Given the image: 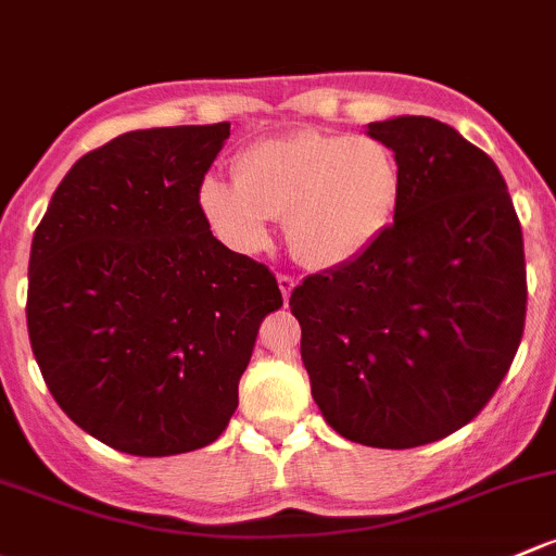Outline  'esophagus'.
Returning a JSON list of instances; mask_svg holds the SVG:
<instances>
[{
    "mask_svg": "<svg viewBox=\"0 0 556 556\" xmlns=\"http://www.w3.org/2000/svg\"><path fill=\"white\" fill-rule=\"evenodd\" d=\"M277 282H279V290H282L285 303H288V301H290V293H293V288L298 285V279L290 277V274H279Z\"/></svg>",
    "mask_w": 556,
    "mask_h": 556,
    "instance_id": "esophagus-1",
    "label": "esophagus"
}]
</instances>
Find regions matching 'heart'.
Here are the masks:
<instances>
[{"label": "heart", "mask_w": 556, "mask_h": 556, "mask_svg": "<svg viewBox=\"0 0 556 556\" xmlns=\"http://www.w3.org/2000/svg\"><path fill=\"white\" fill-rule=\"evenodd\" d=\"M400 194V162L381 140L298 130L248 146L237 178H204L200 204L215 231L239 250H261L274 218L288 215L295 258L336 268L378 242Z\"/></svg>", "instance_id": "obj_1"}]
</instances>
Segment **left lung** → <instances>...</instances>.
Segmentation results:
<instances>
[{
  "label": "left lung",
  "mask_w": 556,
  "mask_h": 556,
  "mask_svg": "<svg viewBox=\"0 0 556 556\" xmlns=\"http://www.w3.org/2000/svg\"><path fill=\"white\" fill-rule=\"evenodd\" d=\"M394 151V224L359 258L290 295L312 396L332 429L405 450L488 405L525 330V248L495 162L431 116L370 122Z\"/></svg>",
  "instance_id": "left-lung-1"
}]
</instances>
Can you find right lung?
Listing matches in <instances>:
<instances>
[{
    "instance_id": "obj_1",
    "label": "right lung",
    "mask_w": 556,
    "mask_h": 556,
    "mask_svg": "<svg viewBox=\"0 0 556 556\" xmlns=\"http://www.w3.org/2000/svg\"><path fill=\"white\" fill-rule=\"evenodd\" d=\"M229 122L132 130L85 154L52 194L28 261V338L79 429L160 458L220 437L266 314L258 261L213 237L204 173Z\"/></svg>"
}]
</instances>
